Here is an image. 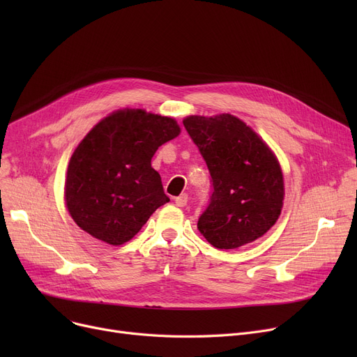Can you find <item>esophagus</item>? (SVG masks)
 <instances>
[{
    "mask_svg": "<svg viewBox=\"0 0 357 357\" xmlns=\"http://www.w3.org/2000/svg\"><path fill=\"white\" fill-rule=\"evenodd\" d=\"M175 204L178 205V207H185V205L188 204V195H186V194H181L179 197L175 198Z\"/></svg>",
    "mask_w": 357,
    "mask_h": 357,
    "instance_id": "1",
    "label": "esophagus"
}]
</instances>
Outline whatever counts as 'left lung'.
Here are the masks:
<instances>
[{
    "instance_id": "8db88e82",
    "label": "left lung",
    "mask_w": 357,
    "mask_h": 357,
    "mask_svg": "<svg viewBox=\"0 0 357 357\" xmlns=\"http://www.w3.org/2000/svg\"><path fill=\"white\" fill-rule=\"evenodd\" d=\"M183 126L213 178L208 208L198 230L217 249H237L273 227L284 207L280 163L268 143L238 117L188 116Z\"/></svg>"
}]
</instances>
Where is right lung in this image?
I'll return each instance as SVG.
<instances>
[{
    "instance_id": "1",
    "label": "right lung",
    "mask_w": 357,
    "mask_h": 357,
    "mask_svg": "<svg viewBox=\"0 0 357 357\" xmlns=\"http://www.w3.org/2000/svg\"><path fill=\"white\" fill-rule=\"evenodd\" d=\"M172 117L142 108L112 111L73 150L65 179L72 220L107 245L133 238L169 198L152 167L159 146L178 137Z\"/></svg>"
}]
</instances>
